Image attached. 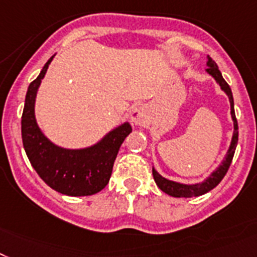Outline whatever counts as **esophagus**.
Returning a JSON list of instances; mask_svg holds the SVG:
<instances>
[{"instance_id":"obj_1","label":"esophagus","mask_w":257,"mask_h":257,"mask_svg":"<svg viewBox=\"0 0 257 257\" xmlns=\"http://www.w3.org/2000/svg\"><path fill=\"white\" fill-rule=\"evenodd\" d=\"M146 117H148V115H146V109L144 108V107H141V105H137V107H135L132 111V113H131V120H132L133 124H136V125L144 124L146 120Z\"/></svg>"}]
</instances>
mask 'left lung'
<instances>
[{
  "label": "left lung",
  "instance_id": "left-lung-1",
  "mask_svg": "<svg viewBox=\"0 0 257 257\" xmlns=\"http://www.w3.org/2000/svg\"><path fill=\"white\" fill-rule=\"evenodd\" d=\"M208 69L206 72L212 75L213 78L217 81L221 88L226 92V95L228 96V100H230V107H231V118L234 121V133H232L231 144H230V148H228L227 153H226L225 159L222 161V163L219 165V167L215 171H213L208 178L201 183H197V184H182V183H176L169 180V179L163 178L162 175H159L157 170L153 167V176H154V180L157 183L161 191H163L167 195L172 196V197H196V196H201L206 192L212 191L214 187L221 183V180L225 178L226 172H227L228 167L231 165L232 157H234L235 149H236V144H238V121H236V117H235V111H234V99H232V92L230 86L227 85V82L223 79L221 72H219L218 66L213 61L210 57H208Z\"/></svg>",
  "mask_w": 257,
  "mask_h": 257
}]
</instances>
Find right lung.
<instances>
[{
    "label": "right lung",
    "mask_w": 257,
    "mask_h": 257,
    "mask_svg": "<svg viewBox=\"0 0 257 257\" xmlns=\"http://www.w3.org/2000/svg\"><path fill=\"white\" fill-rule=\"evenodd\" d=\"M53 56L47 61L26 94L22 113L25 152L38 175L52 189L66 196H90L108 184L112 167L125 137L132 132L129 122L118 125L95 145L85 149H64L49 141L35 118V99Z\"/></svg>",
    "instance_id": "obj_1"
}]
</instances>
